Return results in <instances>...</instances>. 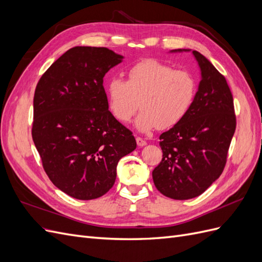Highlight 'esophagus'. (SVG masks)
Returning <instances> with one entry per match:
<instances>
[{
  "instance_id": "34e87169",
  "label": "esophagus",
  "mask_w": 262,
  "mask_h": 262,
  "mask_svg": "<svg viewBox=\"0 0 262 262\" xmlns=\"http://www.w3.org/2000/svg\"><path fill=\"white\" fill-rule=\"evenodd\" d=\"M136 140H137V144H138L140 147H142V146H145V145H146V141H145V140H143L142 138L138 137Z\"/></svg>"
}]
</instances>
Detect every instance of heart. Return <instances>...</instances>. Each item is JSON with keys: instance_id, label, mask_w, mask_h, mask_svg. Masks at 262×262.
I'll return each mask as SVG.
<instances>
[{"instance_id": "heart-1", "label": "heart", "mask_w": 262, "mask_h": 262, "mask_svg": "<svg viewBox=\"0 0 262 262\" xmlns=\"http://www.w3.org/2000/svg\"><path fill=\"white\" fill-rule=\"evenodd\" d=\"M126 75V81L115 76L108 82V109L116 120L128 123L136 115L140 100L142 112L136 126L141 132H149L157 126L172 128L193 104L198 84L187 70H175L157 60L146 59L133 64Z\"/></svg>"}]
</instances>
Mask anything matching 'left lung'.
Returning a JSON list of instances; mask_svg holds the SVG:
<instances>
[{"label":"left lung","mask_w":262,"mask_h":262,"mask_svg":"<svg viewBox=\"0 0 262 262\" xmlns=\"http://www.w3.org/2000/svg\"><path fill=\"white\" fill-rule=\"evenodd\" d=\"M182 51L190 50L170 52ZM192 53L201 71L194 101L178 124L161 134L163 158L152 172L158 191L175 200L200 195L221 176L236 129L225 77L200 52Z\"/></svg>","instance_id":"obj_1"}]
</instances>
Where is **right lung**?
I'll return each mask as SVG.
<instances>
[{
    "label": "right lung",
    "mask_w": 262,
    "mask_h": 262,
    "mask_svg": "<svg viewBox=\"0 0 262 262\" xmlns=\"http://www.w3.org/2000/svg\"><path fill=\"white\" fill-rule=\"evenodd\" d=\"M123 57L104 47H74L53 62L34 96L31 136L43 169L61 191L93 200L115 184L132 132L108 110L104 76Z\"/></svg>",
    "instance_id": "obj_1"
}]
</instances>
